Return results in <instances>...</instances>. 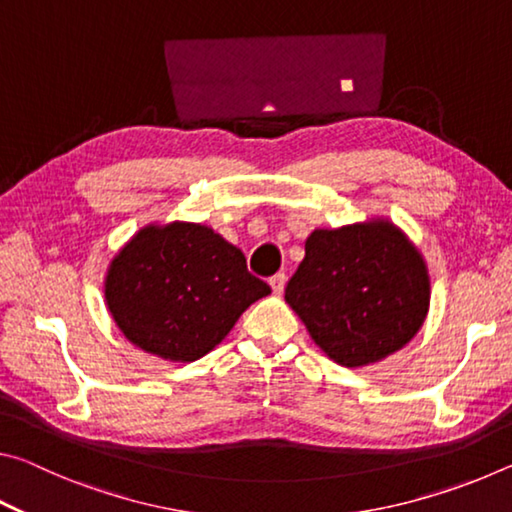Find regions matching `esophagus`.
Segmentation results:
<instances>
[{
  "label": "esophagus",
  "instance_id": "1",
  "mask_svg": "<svg viewBox=\"0 0 512 512\" xmlns=\"http://www.w3.org/2000/svg\"><path fill=\"white\" fill-rule=\"evenodd\" d=\"M268 284H271L273 293H282L284 291V284H287V275L284 273H275L271 280H268Z\"/></svg>",
  "mask_w": 512,
  "mask_h": 512
}]
</instances>
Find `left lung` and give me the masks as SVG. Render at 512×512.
Segmentation results:
<instances>
[{
	"instance_id": "8db88e82",
	"label": "left lung",
	"mask_w": 512,
	"mask_h": 512,
	"mask_svg": "<svg viewBox=\"0 0 512 512\" xmlns=\"http://www.w3.org/2000/svg\"><path fill=\"white\" fill-rule=\"evenodd\" d=\"M284 300L327 357L366 366L418 332L429 307V275L418 250L386 221L314 230Z\"/></svg>"
}]
</instances>
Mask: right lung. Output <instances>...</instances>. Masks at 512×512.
<instances>
[{
    "label": "right lung",
    "instance_id": "add662e5",
    "mask_svg": "<svg viewBox=\"0 0 512 512\" xmlns=\"http://www.w3.org/2000/svg\"><path fill=\"white\" fill-rule=\"evenodd\" d=\"M271 287L246 257L196 223L144 228L112 259L106 300L126 339L171 361H196Z\"/></svg>",
    "mask_w": 512,
    "mask_h": 512
}]
</instances>
